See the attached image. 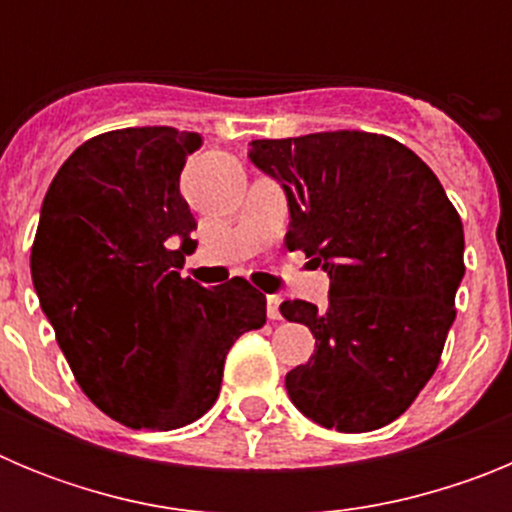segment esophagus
<instances>
[{
	"mask_svg": "<svg viewBox=\"0 0 512 512\" xmlns=\"http://www.w3.org/2000/svg\"><path fill=\"white\" fill-rule=\"evenodd\" d=\"M279 305H282V297L269 295L266 297V315L269 320H282V312H279Z\"/></svg>",
	"mask_w": 512,
	"mask_h": 512,
	"instance_id": "esophagus-1",
	"label": "esophagus"
}]
</instances>
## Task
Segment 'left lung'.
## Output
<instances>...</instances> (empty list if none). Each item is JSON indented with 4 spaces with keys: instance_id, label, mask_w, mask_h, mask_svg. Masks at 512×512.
<instances>
[{
    "instance_id": "obj_1",
    "label": "left lung",
    "mask_w": 512,
    "mask_h": 512,
    "mask_svg": "<svg viewBox=\"0 0 512 512\" xmlns=\"http://www.w3.org/2000/svg\"><path fill=\"white\" fill-rule=\"evenodd\" d=\"M248 158L282 184L289 251L328 271V307L279 312L315 336L287 374L289 400L323 428L377 431L436 372L464 277V228L438 176L395 138L364 130L253 140Z\"/></svg>"
}]
</instances>
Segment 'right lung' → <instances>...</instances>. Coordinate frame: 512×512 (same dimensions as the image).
<instances>
[{"mask_svg":"<svg viewBox=\"0 0 512 512\" xmlns=\"http://www.w3.org/2000/svg\"><path fill=\"white\" fill-rule=\"evenodd\" d=\"M197 133L125 128L81 143L40 207L30 271L84 395L128 428L174 431L215 405L230 346L266 323L235 277H182L197 228L179 192Z\"/></svg>","mask_w":512,"mask_h":512,"instance_id":"add662e5","label":"right lung"}]
</instances>
